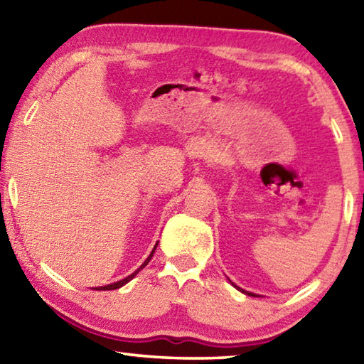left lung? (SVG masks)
<instances>
[{"mask_svg": "<svg viewBox=\"0 0 364 364\" xmlns=\"http://www.w3.org/2000/svg\"><path fill=\"white\" fill-rule=\"evenodd\" d=\"M234 286V284H232ZM234 287H236V289H239L237 286H234ZM239 291H241V292H244V294H247V295H254V297H257V295L255 294H252V292H247V291H244V289H239Z\"/></svg>", "mask_w": 364, "mask_h": 364, "instance_id": "obj_1", "label": "left lung"}]
</instances>
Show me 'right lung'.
Segmentation results:
<instances>
[{
  "instance_id": "obj_1",
  "label": "right lung",
  "mask_w": 364,
  "mask_h": 364,
  "mask_svg": "<svg viewBox=\"0 0 364 364\" xmlns=\"http://www.w3.org/2000/svg\"><path fill=\"white\" fill-rule=\"evenodd\" d=\"M157 244H159V242H157ZM157 244H156V245H154V249H152V252H151V255L146 258V262H144L143 264H141V267H139V268H138L136 271H134V273H133V274H130V276H127V278H125V279H122V281H117V282H114V284H107V286H101V287H96V291H114V289H119V287H122V286H125L128 281H132V279L134 278V276H136V274L139 273V271H141V269H143V268L146 267V264L151 262V258H152V255H154V250H156V247H157Z\"/></svg>"
}]
</instances>
